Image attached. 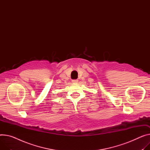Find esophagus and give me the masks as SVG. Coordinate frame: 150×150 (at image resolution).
Returning a JSON list of instances; mask_svg holds the SVG:
<instances>
[{"instance_id":"obj_1","label":"esophagus","mask_w":150,"mask_h":150,"mask_svg":"<svg viewBox=\"0 0 150 150\" xmlns=\"http://www.w3.org/2000/svg\"><path fill=\"white\" fill-rule=\"evenodd\" d=\"M78 82V80H72V83H77Z\"/></svg>"}]
</instances>
